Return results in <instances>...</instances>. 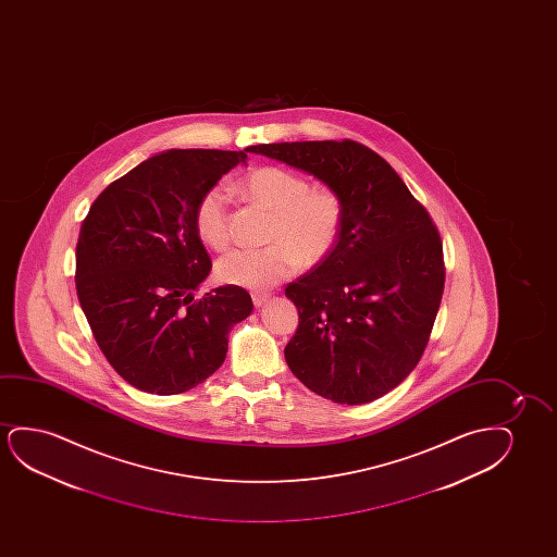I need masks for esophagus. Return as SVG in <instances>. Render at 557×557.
<instances>
[{
    "label": "esophagus",
    "mask_w": 557,
    "mask_h": 557,
    "mask_svg": "<svg viewBox=\"0 0 557 557\" xmlns=\"http://www.w3.org/2000/svg\"><path fill=\"white\" fill-rule=\"evenodd\" d=\"M251 297L252 305L257 306V308H262V306L267 305L270 295L268 293H252Z\"/></svg>",
    "instance_id": "esophagus-1"
}]
</instances>
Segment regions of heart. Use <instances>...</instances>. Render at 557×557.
I'll return each mask as SVG.
<instances>
[{
  "instance_id": "b5f03b06",
  "label": "heart",
  "mask_w": 557,
  "mask_h": 557,
  "mask_svg": "<svg viewBox=\"0 0 557 557\" xmlns=\"http://www.w3.org/2000/svg\"><path fill=\"white\" fill-rule=\"evenodd\" d=\"M255 206L274 213L260 249H237L216 262L222 282L267 289L295 274L300 264L315 267L333 251L343 228V201L329 188H310L305 176L283 168H259L236 183ZM194 224L209 247L230 245L228 198L221 188L207 190L196 206Z\"/></svg>"
}]
</instances>
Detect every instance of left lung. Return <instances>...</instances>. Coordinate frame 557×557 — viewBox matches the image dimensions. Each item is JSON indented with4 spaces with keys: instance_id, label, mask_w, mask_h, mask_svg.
I'll list each match as a JSON object with an SVG mask.
<instances>
[{
    "instance_id": "8db88e82",
    "label": "left lung",
    "mask_w": 557,
    "mask_h": 557,
    "mask_svg": "<svg viewBox=\"0 0 557 557\" xmlns=\"http://www.w3.org/2000/svg\"><path fill=\"white\" fill-rule=\"evenodd\" d=\"M247 150L305 171L343 201L333 251L285 289L298 308L290 373L335 404L379 399L417 367L434 327L445 283L434 222L388 161L354 140Z\"/></svg>"
}]
</instances>
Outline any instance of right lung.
<instances>
[{
	"label": "right lung",
	"mask_w": 557,
	"mask_h": 557,
	"mask_svg": "<svg viewBox=\"0 0 557 557\" xmlns=\"http://www.w3.org/2000/svg\"><path fill=\"white\" fill-rule=\"evenodd\" d=\"M247 153L168 150L131 169L95 199L76 247V290L95 341L131 386L173 396L224 363L228 333L252 312L237 285L206 297L211 272L194 213Z\"/></svg>",
	"instance_id": "add662e5"
}]
</instances>
